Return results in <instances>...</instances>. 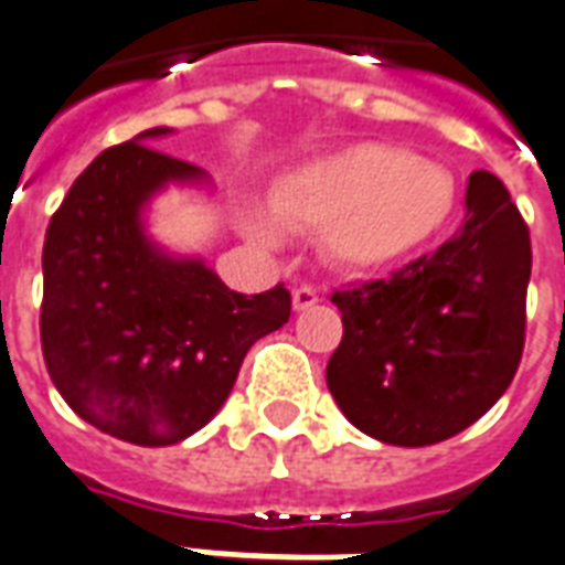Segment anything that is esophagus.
I'll return each mask as SVG.
<instances>
[{
  "label": "esophagus",
  "mask_w": 565,
  "mask_h": 565,
  "mask_svg": "<svg viewBox=\"0 0 565 565\" xmlns=\"http://www.w3.org/2000/svg\"><path fill=\"white\" fill-rule=\"evenodd\" d=\"M317 301H322L320 290H313V287H308V284L292 290V308H296V311H308V308H313Z\"/></svg>",
  "instance_id": "1"
}]
</instances>
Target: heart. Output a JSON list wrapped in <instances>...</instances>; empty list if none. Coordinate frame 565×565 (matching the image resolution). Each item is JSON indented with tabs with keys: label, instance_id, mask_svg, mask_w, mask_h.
Returning <instances> with one entry per match:
<instances>
[{
	"label": "heart",
	"instance_id": "1",
	"mask_svg": "<svg viewBox=\"0 0 565 565\" xmlns=\"http://www.w3.org/2000/svg\"><path fill=\"white\" fill-rule=\"evenodd\" d=\"M459 186L438 159L359 141L290 168L269 189L273 215L248 210L245 234L278 248L287 231H320L322 254L347 273H379L433 243L454 218Z\"/></svg>",
	"mask_w": 565,
	"mask_h": 565
}]
</instances>
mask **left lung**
Masks as SVG:
<instances>
[{"label":"left lung","instance_id":"left-lung-1","mask_svg":"<svg viewBox=\"0 0 565 565\" xmlns=\"http://www.w3.org/2000/svg\"><path fill=\"white\" fill-rule=\"evenodd\" d=\"M531 234L510 192L473 171L465 222L391 278L334 290L343 338L326 382L370 438L438 445L483 417L524 350Z\"/></svg>","mask_w":565,"mask_h":565}]
</instances>
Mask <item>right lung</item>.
<instances>
[{"instance_id": "add662e5", "label": "right lung", "mask_w": 565, "mask_h": 565, "mask_svg": "<svg viewBox=\"0 0 565 565\" xmlns=\"http://www.w3.org/2000/svg\"><path fill=\"white\" fill-rule=\"evenodd\" d=\"M145 129L82 171L43 239L41 347L64 403L100 433L178 445L213 420L254 340L290 320L284 284L236 292L198 257L162 252L145 206L168 183H204Z\"/></svg>"}]
</instances>
